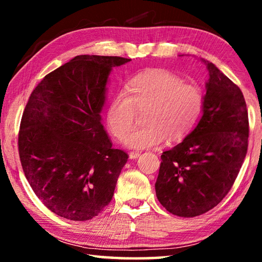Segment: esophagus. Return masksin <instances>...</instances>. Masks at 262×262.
<instances>
[{
	"label": "esophagus",
	"instance_id": "34e87169",
	"mask_svg": "<svg viewBox=\"0 0 262 262\" xmlns=\"http://www.w3.org/2000/svg\"><path fill=\"white\" fill-rule=\"evenodd\" d=\"M140 155H141L140 151H130L129 152V158L130 159H136V158H139Z\"/></svg>",
	"mask_w": 262,
	"mask_h": 262
}]
</instances>
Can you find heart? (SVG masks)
<instances>
[{"label":"heart","instance_id":"1","mask_svg":"<svg viewBox=\"0 0 262 262\" xmlns=\"http://www.w3.org/2000/svg\"><path fill=\"white\" fill-rule=\"evenodd\" d=\"M119 91L107 108V123L118 139H123L135 123L137 109L148 107L147 125L128 135L130 148L158 147L166 141L183 139L196 122L203 106L200 89L184 84L183 79L165 70H152L134 77Z\"/></svg>","mask_w":262,"mask_h":262}]
</instances>
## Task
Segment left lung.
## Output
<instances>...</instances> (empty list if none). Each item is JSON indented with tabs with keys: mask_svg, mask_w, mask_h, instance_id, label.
I'll list each match as a JSON object with an SVG mask.
<instances>
[{
	"mask_svg": "<svg viewBox=\"0 0 262 262\" xmlns=\"http://www.w3.org/2000/svg\"><path fill=\"white\" fill-rule=\"evenodd\" d=\"M205 63L209 79L202 117L181 143L163 152L155 184L161 205L180 217L202 215L219 205L247 152L248 113L243 92L214 63Z\"/></svg>",
	"mask_w": 262,
	"mask_h": 262,
	"instance_id": "1",
	"label": "left lung"
}]
</instances>
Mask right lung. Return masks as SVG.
<instances>
[{"label": "right lung", "mask_w": 262, "mask_h": 262, "mask_svg": "<svg viewBox=\"0 0 262 262\" xmlns=\"http://www.w3.org/2000/svg\"><path fill=\"white\" fill-rule=\"evenodd\" d=\"M129 61L75 56L30 96L18 134L20 163L34 194L56 215L88 221L112 200L128 155L112 147L100 113L111 70Z\"/></svg>", "instance_id": "add662e5"}]
</instances>
